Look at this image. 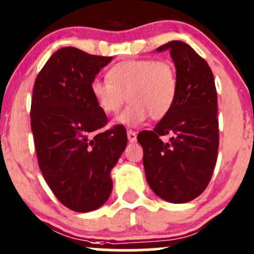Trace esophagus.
Wrapping results in <instances>:
<instances>
[{"instance_id":"1","label":"esophagus","mask_w":254,"mask_h":254,"mask_svg":"<svg viewBox=\"0 0 254 254\" xmlns=\"http://www.w3.org/2000/svg\"><path fill=\"white\" fill-rule=\"evenodd\" d=\"M127 138L129 142H134L136 140V133L134 130H128L127 132Z\"/></svg>"}]
</instances>
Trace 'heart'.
I'll list each match as a JSON object with an SVG mask.
<instances>
[{"mask_svg":"<svg viewBox=\"0 0 254 254\" xmlns=\"http://www.w3.org/2000/svg\"><path fill=\"white\" fill-rule=\"evenodd\" d=\"M108 81L95 80L90 91L99 110L115 115L125 102L130 103L118 118L125 126L135 127L146 121L165 118L176 103L179 78L176 68L165 60H126L109 68Z\"/></svg>","mask_w":254,"mask_h":254,"instance_id":"1","label":"heart"}]
</instances>
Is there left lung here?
I'll return each mask as SVG.
<instances>
[{
	"instance_id": "1",
	"label": "left lung",
	"mask_w": 254,
	"mask_h": 254,
	"mask_svg": "<svg viewBox=\"0 0 254 254\" xmlns=\"http://www.w3.org/2000/svg\"><path fill=\"white\" fill-rule=\"evenodd\" d=\"M164 50L178 72V99L153 130H142L136 139L151 190L181 204L200 195L211 180L219 144L217 92L211 68L189 44L172 41L157 48ZM168 135L169 141L161 140Z\"/></svg>"
}]
</instances>
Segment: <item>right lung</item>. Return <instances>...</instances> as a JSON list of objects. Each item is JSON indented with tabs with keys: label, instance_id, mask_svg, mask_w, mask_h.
<instances>
[{
	"label": "right lung",
	"instance_id": "1",
	"mask_svg": "<svg viewBox=\"0 0 254 254\" xmlns=\"http://www.w3.org/2000/svg\"><path fill=\"white\" fill-rule=\"evenodd\" d=\"M112 59L61 48L33 86L30 116L39 168L56 198L76 212L92 211L108 200L110 172L127 145L122 125L102 129L108 118L90 91Z\"/></svg>",
	"mask_w": 254,
	"mask_h": 254
}]
</instances>
